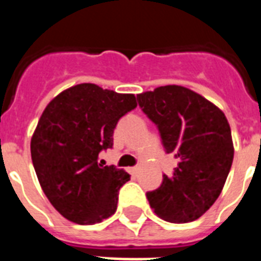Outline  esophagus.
I'll return each mask as SVG.
<instances>
[{"instance_id": "1", "label": "esophagus", "mask_w": 261, "mask_h": 261, "mask_svg": "<svg viewBox=\"0 0 261 261\" xmlns=\"http://www.w3.org/2000/svg\"><path fill=\"white\" fill-rule=\"evenodd\" d=\"M139 171V167H134V168H128V172H130L131 174H137Z\"/></svg>"}]
</instances>
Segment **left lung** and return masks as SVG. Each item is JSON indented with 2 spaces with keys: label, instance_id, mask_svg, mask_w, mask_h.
I'll return each instance as SVG.
<instances>
[{
  "label": "left lung",
  "instance_id": "1",
  "mask_svg": "<svg viewBox=\"0 0 261 261\" xmlns=\"http://www.w3.org/2000/svg\"><path fill=\"white\" fill-rule=\"evenodd\" d=\"M137 100L159 127L167 153L178 160L161 187L147 192L150 207L168 222L195 221L214 204L230 172L234 147L226 116L181 85L159 87Z\"/></svg>",
  "mask_w": 261,
  "mask_h": 261
}]
</instances>
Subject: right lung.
Segmentation results:
<instances>
[{"instance_id":"add662e5","label":"right lung","mask_w":261,"mask_h":261,"mask_svg":"<svg viewBox=\"0 0 261 261\" xmlns=\"http://www.w3.org/2000/svg\"><path fill=\"white\" fill-rule=\"evenodd\" d=\"M137 107L135 96L79 84L55 96L31 138V157L43 192L59 214L93 225L114 214L120 187L130 174L97 163L112 147L123 115Z\"/></svg>"}]
</instances>
